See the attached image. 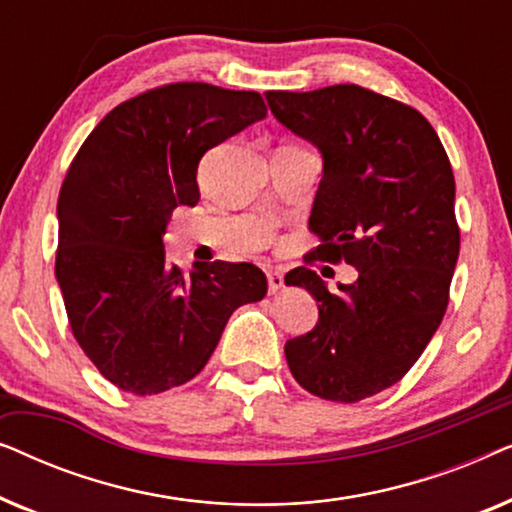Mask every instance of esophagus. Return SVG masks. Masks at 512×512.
<instances>
[{
    "instance_id": "1",
    "label": "esophagus",
    "mask_w": 512,
    "mask_h": 512,
    "mask_svg": "<svg viewBox=\"0 0 512 512\" xmlns=\"http://www.w3.org/2000/svg\"><path fill=\"white\" fill-rule=\"evenodd\" d=\"M265 275H268V291L270 293H277L279 289H282L284 286V275L279 270H268L265 272Z\"/></svg>"
}]
</instances>
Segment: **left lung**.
Masks as SVG:
<instances>
[{
  "label": "left lung",
  "instance_id": "obj_1",
  "mask_svg": "<svg viewBox=\"0 0 512 512\" xmlns=\"http://www.w3.org/2000/svg\"><path fill=\"white\" fill-rule=\"evenodd\" d=\"M265 97L324 156L310 214L321 244L305 263L359 270L338 291L305 265L286 275L319 303L317 326L286 342V361L310 394L363 401L403 380L445 317L461 240L450 158L417 109L354 83Z\"/></svg>",
  "mask_w": 512,
  "mask_h": 512
}]
</instances>
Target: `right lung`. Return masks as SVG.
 I'll return each mask as SVG.
<instances>
[{
	"mask_svg": "<svg viewBox=\"0 0 512 512\" xmlns=\"http://www.w3.org/2000/svg\"><path fill=\"white\" fill-rule=\"evenodd\" d=\"M268 114L254 90L165 83L111 109L86 137L58 198L55 277L72 335L135 396L205 368L240 305L268 291L254 263L167 261L174 207L198 205L200 158Z\"/></svg>",
	"mask_w": 512,
	"mask_h": 512,
	"instance_id": "obj_1",
	"label": "right lung"
}]
</instances>
